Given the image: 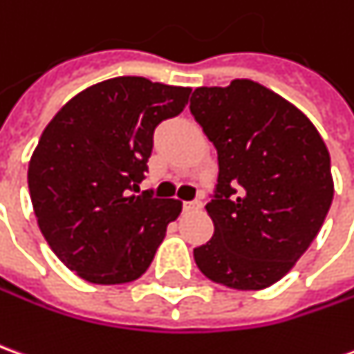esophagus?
Instances as JSON below:
<instances>
[{
  "label": "esophagus",
  "instance_id": "34e87169",
  "mask_svg": "<svg viewBox=\"0 0 354 354\" xmlns=\"http://www.w3.org/2000/svg\"><path fill=\"white\" fill-rule=\"evenodd\" d=\"M201 209V203L199 201H185L184 203V211L189 212V211H199Z\"/></svg>",
  "mask_w": 354,
  "mask_h": 354
}]
</instances>
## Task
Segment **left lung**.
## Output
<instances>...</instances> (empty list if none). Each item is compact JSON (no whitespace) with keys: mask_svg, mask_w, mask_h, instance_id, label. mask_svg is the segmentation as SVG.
Returning a JSON list of instances; mask_svg holds the SVG:
<instances>
[{"mask_svg":"<svg viewBox=\"0 0 354 354\" xmlns=\"http://www.w3.org/2000/svg\"><path fill=\"white\" fill-rule=\"evenodd\" d=\"M189 111L218 153L216 194L205 207L214 234L194 249L195 264L226 288H268L295 266L330 211L328 147L303 111L247 78L197 88Z\"/></svg>","mask_w":354,"mask_h":354,"instance_id":"8db88e82","label":"left lung"}]
</instances>
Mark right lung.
I'll return each instance as SVG.
<instances>
[{
	"mask_svg": "<svg viewBox=\"0 0 354 354\" xmlns=\"http://www.w3.org/2000/svg\"><path fill=\"white\" fill-rule=\"evenodd\" d=\"M192 88L117 76L66 101L28 162L38 226L66 268L100 286L138 280L149 268L178 199L140 189L153 132L187 105Z\"/></svg>",
	"mask_w": 354,
	"mask_h": 354,
	"instance_id": "right-lung-1",
	"label": "right lung"
}]
</instances>
